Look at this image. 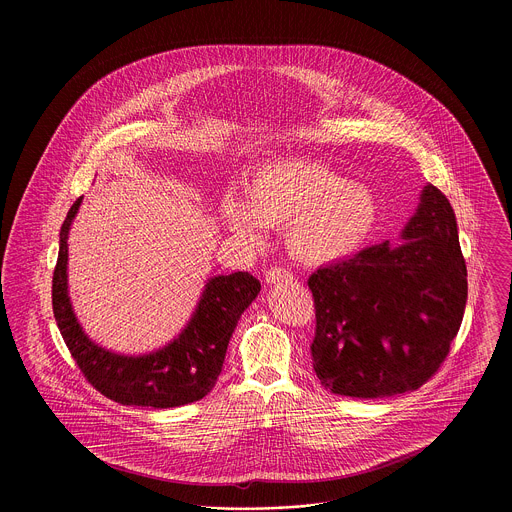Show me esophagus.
I'll use <instances>...</instances> for the list:
<instances>
[{
  "label": "esophagus",
  "mask_w": 512,
  "mask_h": 512,
  "mask_svg": "<svg viewBox=\"0 0 512 512\" xmlns=\"http://www.w3.org/2000/svg\"><path fill=\"white\" fill-rule=\"evenodd\" d=\"M293 280V274L288 268L282 266H272L266 270V282L276 284V282H290Z\"/></svg>",
  "instance_id": "obj_1"
}]
</instances>
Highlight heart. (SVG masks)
I'll return each instance as SVG.
<instances>
[{"label": "heart", "instance_id": "obj_1", "mask_svg": "<svg viewBox=\"0 0 512 512\" xmlns=\"http://www.w3.org/2000/svg\"><path fill=\"white\" fill-rule=\"evenodd\" d=\"M380 217L376 195L341 173L305 159L258 167L244 201L228 195L220 220L236 238L260 244L262 226L286 228V244L303 262H331L359 250Z\"/></svg>", "mask_w": 512, "mask_h": 512}]
</instances>
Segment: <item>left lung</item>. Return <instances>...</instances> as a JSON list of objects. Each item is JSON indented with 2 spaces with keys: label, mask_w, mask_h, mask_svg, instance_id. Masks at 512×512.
Listing matches in <instances>:
<instances>
[{
  "label": "left lung",
  "mask_w": 512,
  "mask_h": 512,
  "mask_svg": "<svg viewBox=\"0 0 512 512\" xmlns=\"http://www.w3.org/2000/svg\"><path fill=\"white\" fill-rule=\"evenodd\" d=\"M313 370L339 396L382 398L426 384L461 327L467 268L447 197L426 185L402 242L368 246L321 266Z\"/></svg>",
  "instance_id": "1"
}]
</instances>
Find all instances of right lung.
I'll return each mask as SVG.
<instances>
[{
    "label": "right lung",
    "mask_w": 512,
    "mask_h": 512,
    "mask_svg": "<svg viewBox=\"0 0 512 512\" xmlns=\"http://www.w3.org/2000/svg\"><path fill=\"white\" fill-rule=\"evenodd\" d=\"M82 197L61 226L59 260L53 274V311L61 335L86 380L124 406L175 408L207 396L219 378L228 341L244 309L260 293L248 272L209 278L185 329L147 355H120L96 345L82 331L69 297V230Z\"/></svg>",
    "instance_id": "add662e5"
}]
</instances>
